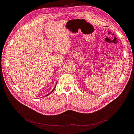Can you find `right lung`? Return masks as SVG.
<instances>
[{"label": "right lung", "mask_w": 134, "mask_h": 134, "mask_svg": "<svg viewBox=\"0 0 134 134\" xmlns=\"http://www.w3.org/2000/svg\"><path fill=\"white\" fill-rule=\"evenodd\" d=\"M56 85H55V87H54V89H53V90H52V91H51V92H50V93H48V94H46V96H44V97H46V96H48V95H49V94H50V93H52V92H53V91H54V90H55V87H56Z\"/></svg>", "instance_id": "obj_1"}]
</instances>
